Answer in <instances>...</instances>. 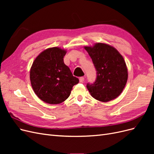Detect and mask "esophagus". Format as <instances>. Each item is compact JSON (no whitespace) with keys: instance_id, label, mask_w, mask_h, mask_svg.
<instances>
[{"instance_id":"esophagus-1","label":"esophagus","mask_w":154,"mask_h":154,"mask_svg":"<svg viewBox=\"0 0 154 154\" xmlns=\"http://www.w3.org/2000/svg\"><path fill=\"white\" fill-rule=\"evenodd\" d=\"M84 80H85V78L83 77V76H82V77H80V78H79V80H80V82H81V83L84 82Z\"/></svg>"}]
</instances>
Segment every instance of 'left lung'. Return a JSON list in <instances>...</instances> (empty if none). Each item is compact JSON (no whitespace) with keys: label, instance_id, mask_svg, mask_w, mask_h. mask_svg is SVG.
Masks as SVG:
<instances>
[{"label":"left lung","instance_id":"obj_1","mask_svg":"<svg viewBox=\"0 0 154 154\" xmlns=\"http://www.w3.org/2000/svg\"><path fill=\"white\" fill-rule=\"evenodd\" d=\"M97 71L94 83H87V88L94 99L107 102L118 97L128 80V69L122 55L112 46L96 43L85 46Z\"/></svg>","mask_w":154,"mask_h":154}]
</instances>
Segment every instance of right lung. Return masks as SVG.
I'll return each instance as SVG.
<instances>
[{
	"instance_id": "add662e5",
	"label": "right lung",
	"mask_w": 154,
	"mask_h": 154,
	"mask_svg": "<svg viewBox=\"0 0 154 154\" xmlns=\"http://www.w3.org/2000/svg\"><path fill=\"white\" fill-rule=\"evenodd\" d=\"M67 51L58 47L48 48L38 54L30 69V81L36 95L45 103L59 104L71 94L79 83L63 62Z\"/></svg>"
}]
</instances>
